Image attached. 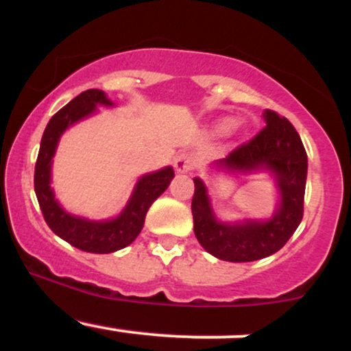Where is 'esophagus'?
I'll use <instances>...</instances> for the list:
<instances>
[{"instance_id":"obj_1","label":"esophagus","mask_w":351,"mask_h":351,"mask_svg":"<svg viewBox=\"0 0 351 351\" xmlns=\"http://www.w3.org/2000/svg\"><path fill=\"white\" fill-rule=\"evenodd\" d=\"M195 168V156L191 153L183 152L175 158V170L178 173L191 171Z\"/></svg>"}]
</instances>
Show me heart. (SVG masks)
<instances>
[{"label":"heart","instance_id":"obj_1","mask_svg":"<svg viewBox=\"0 0 351 351\" xmlns=\"http://www.w3.org/2000/svg\"><path fill=\"white\" fill-rule=\"evenodd\" d=\"M229 128H232V120H224L223 123H221V130H229Z\"/></svg>","mask_w":351,"mask_h":351}]
</instances>
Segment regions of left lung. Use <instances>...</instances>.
<instances>
[{"label":"left lung","mask_w":351,"mask_h":351,"mask_svg":"<svg viewBox=\"0 0 351 351\" xmlns=\"http://www.w3.org/2000/svg\"><path fill=\"white\" fill-rule=\"evenodd\" d=\"M265 127L249 142L229 152L217 165L236 171L269 170L277 181L280 203L269 221L226 224L216 219L208 191L195 178L191 201L195 236L209 254L229 263H251L282 249L299 228L304 216L307 153L299 134L285 117L264 112Z\"/></svg>","instance_id":"8db88e82"}]
</instances>
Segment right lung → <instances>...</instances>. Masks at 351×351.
I'll return each mask as SVG.
<instances>
[{"label": "right lung", "instance_id": "1", "mask_svg": "<svg viewBox=\"0 0 351 351\" xmlns=\"http://www.w3.org/2000/svg\"><path fill=\"white\" fill-rule=\"evenodd\" d=\"M97 104L112 106L110 100L99 88H88L72 99L62 107L47 123L43 134L41 148L34 170V191L47 226L60 239L86 252L108 254L127 247L135 241L142 231L148 208L168 188L175 176L171 167L148 173L142 176L128 199L127 206L119 216L108 221H88L84 217L72 216L64 211L56 199L51 188V165L60 135L72 123L79 122L84 117L94 114Z\"/></svg>", "mask_w": 351, "mask_h": 351}]
</instances>
